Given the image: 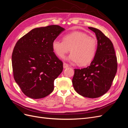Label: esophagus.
<instances>
[{
    "label": "esophagus",
    "mask_w": 128,
    "mask_h": 128,
    "mask_svg": "<svg viewBox=\"0 0 128 128\" xmlns=\"http://www.w3.org/2000/svg\"><path fill=\"white\" fill-rule=\"evenodd\" d=\"M63 67H64V68L66 69V68H68L69 67V65L67 64L64 62V64H63Z\"/></svg>",
    "instance_id": "obj_1"
}]
</instances>
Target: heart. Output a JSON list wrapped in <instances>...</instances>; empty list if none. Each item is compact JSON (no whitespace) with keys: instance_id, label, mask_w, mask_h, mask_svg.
Returning <instances> with one entry per match:
<instances>
[{"instance_id":"heart-1","label":"heart","mask_w":128,"mask_h":128,"mask_svg":"<svg viewBox=\"0 0 128 128\" xmlns=\"http://www.w3.org/2000/svg\"><path fill=\"white\" fill-rule=\"evenodd\" d=\"M97 41L94 37L81 32H74L63 37V40H54L52 49L56 55L64 58L69 51L71 54L66 59L82 66L90 64L95 56Z\"/></svg>"}]
</instances>
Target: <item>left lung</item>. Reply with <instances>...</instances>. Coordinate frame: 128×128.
<instances>
[{
	"label": "left lung",
	"instance_id": "8db88e82",
	"mask_svg": "<svg viewBox=\"0 0 128 128\" xmlns=\"http://www.w3.org/2000/svg\"><path fill=\"white\" fill-rule=\"evenodd\" d=\"M97 39L94 60L87 68L75 69L72 83L80 96L89 98L101 96L109 90L117 72V58L113 43L98 29L88 27Z\"/></svg>",
	"mask_w": 128,
	"mask_h": 128
}]
</instances>
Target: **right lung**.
I'll use <instances>...</instances> for the list:
<instances>
[{"label":"right lung","instance_id":"obj_1","mask_svg":"<svg viewBox=\"0 0 128 128\" xmlns=\"http://www.w3.org/2000/svg\"><path fill=\"white\" fill-rule=\"evenodd\" d=\"M64 30L58 25L34 28L15 44L12 56L14 78L28 97L42 98L53 91L63 63L53 52L52 42Z\"/></svg>","mask_w":128,"mask_h":128}]
</instances>
